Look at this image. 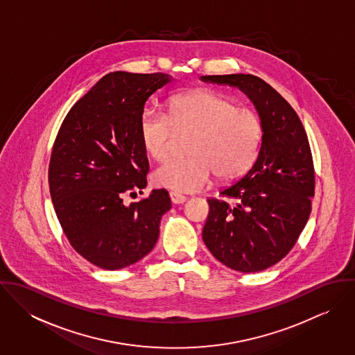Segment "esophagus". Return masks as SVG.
I'll use <instances>...</instances> for the list:
<instances>
[{
  "label": "esophagus",
  "mask_w": 355,
  "mask_h": 355,
  "mask_svg": "<svg viewBox=\"0 0 355 355\" xmlns=\"http://www.w3.org/2000/svg\"><path fill=\"white\" fill-rule=\"evenodd\" d=\"M169 197H171L172 203H175V205H180V203H184L187 201V198H186L184 196L178 194V193H173V191L169 194Z\"/></svg>",
  "instance_id": "obj_1"
}]
</instances>
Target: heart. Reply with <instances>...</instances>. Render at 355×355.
Listing matches in <instances>:
<instances>
[{"instance_id": "obj_1", "label": "heart", "mask_w": 355, "mask_h": 355, "mask_svg": "<svg viewBox=\"0 0 355 355\" xmlns=\"http://www.w3.org/2000/svg\"><path fill=\"white\" fill-rule=\"evenodd\" d=\"M173 130L193 131L187 149L191 155L164 164L153 179L175 193L201 190L213 173L221 180L243 175L262 138V123L254 110L238 107L232 98L211 90L175 96L168 103V114L145 109L139 119L142 145L157 161L169 157Z\"/></svg>"}]
</instances>
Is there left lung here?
Returning <instances> with one entry per match:
<instances>
[{"label":"left lung","instance_id":"left-lung-1","mask_svg":"<svg viewBox=\"0 0 355 355\" xmlns=\"http://www.w3.org/2000/svg\"><path fill=\"white\" fill-rule=\"evenodd\" d=\"M201 80L243 92L262 123L253 166L221 191L236 203L207 200L202 230L206 248L221 263L245 273L259 272L288 254L310 216L314 168L307 135L291 105L261 78L232 73Z\"/></svg>","mask_w":355,"mask_h":355}]
</instances>
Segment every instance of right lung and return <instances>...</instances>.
I'll return each instance as SVG.
<instances>
[{"instance_id": "obj_1", "label": "right lung", "mask_w": 355, "mask_h": 355, "mask_svg": "<svg viewBox=\"0 0 355 355\" xmlns=\"http://www.w3.org/2000/svg\"><path fill=\"white\" fill-rule=\"evenodd\" d=\"M173 79L116 71L65 116L51 150V201L71 246L96 266L116 270L150 253L171 209L166 190L131 205L123 197L148 184L149 159L139 135L145 103Z\"/></svg>"}]
</instances>
